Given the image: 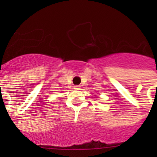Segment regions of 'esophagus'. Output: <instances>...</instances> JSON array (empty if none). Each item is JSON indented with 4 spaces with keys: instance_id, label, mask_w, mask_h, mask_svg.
Here are the masks:
<instances>
[{
    "instance_id": "esophagus-1",
    "label": "esophagus",
    "mask_w": 157,
    "mask_h": 157,
    "mask_svg": "<svg viewBox=\"0 0 157 157\" xmlns=\"http://www.w3.org/2000/svg\"><path fill=\"white\" fill-rule=\"evenodd\" d=\"M74 89L75 90H80V86H74Z\"/></svg>"
}]
</instances>
